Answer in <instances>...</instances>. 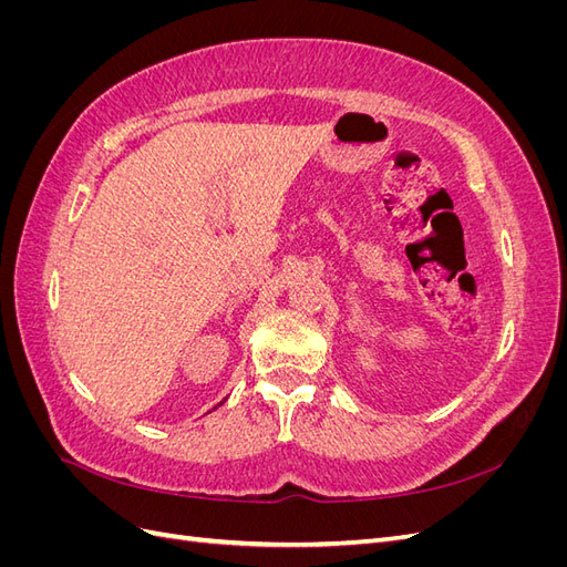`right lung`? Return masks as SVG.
<instances>
[{"label":"right lung","instance_id":"add662e5","mask_svg":"<svg viewBox=\"0 0 567 567\" xmlns=\"http://www.w3.org/2000/svg\"><path fill=\"white\" fill-rule=\"evenodd\" d=\"M219 404H221V402H219Z\"/></svg>","mask_w":567,"mask_h":567}]
</instances>
